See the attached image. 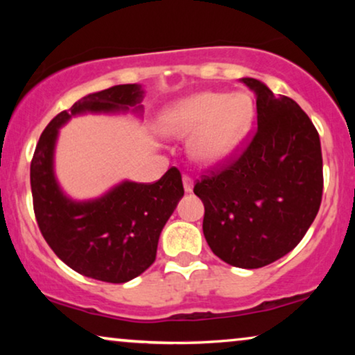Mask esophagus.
Instances as JSON below:
<instances>
[{
	"instance_id": "34e87169",
	"label": "esophagus",
	"mask_w": 355,
	"mask_h": 355,
	"mask_svg": "<svg viewBox=\"0 0 355 355\" xmlns=\"http://www.w3.org/2000/svg\"><path fill=\"white\" fill-rule=\"evenodd\" d=\"M182 184H184V191H186L187 193L193 191V181L189 176L182 178Z\"/></svg>"
}]
</instances>
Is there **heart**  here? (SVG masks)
Instances as JSON below:
<instances>
[{
	"label": "heart",
	"instance_id": "obj_1",
	"mask_svg": "<svg viewBox=\"0 0 355 355\" xmlns=\"http://www.w3.org/2000/svg\"><path fill=\"white\" fill-rule=\"evenodd\" d=\"M254 106L244 94L197 92L164 106L158 132L166 139H186L193 163L213 168L236 152L249 129Z\"/></svg>",
	"mask_w": 355,
	"mask_h": 355
}]
</instances>
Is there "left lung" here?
I'll use <instances>...</instances> for the list:
<instances>
[{"mask_svg": "<svg viewBox=\"0 0 355 355\" xmlns=\"http://www.w3.org/2000/svg\"><path fill=\"white\" fill-rule=\"evenodd\" d=\"M257 101L255 137L239 159L193 187L205 207L203 236L223 261L261 268L289 254L317 216L323 162L317 129L288 96L239 79Z\"/></svg>", "mask_w": 355, "mask_h": 355, "instance_id": "left-lung-1", "label": "left lung"}]
</instances>
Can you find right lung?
<instances>
[{
  "mask_svg": "<svg viewBox=\"0 0 355 355\" xmlns=\"http://www.w3.org/2000/svg\"><path fill=\"white\" fill-rule=\"evenodd\" d=\"M144 95L142 85L125 84L82 96L50 121L31 164L33 210L48 245L77 273L105 283H128L153 263L159 234L184 196L181 173L171 168L153 184L124 179L100 197L76 200L58 182L56 142L76 116L142 118Z\"/></svg>",
  "mask_w": 355,
  "mask_h": 355,
  "instance_id": "obj_1",
  "label": "right lung"
}]
</instances>
